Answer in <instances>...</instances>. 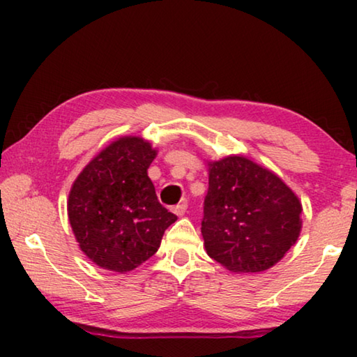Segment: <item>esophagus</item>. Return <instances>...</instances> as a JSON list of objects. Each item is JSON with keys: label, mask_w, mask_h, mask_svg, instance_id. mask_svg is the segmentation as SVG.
Returning a JSON list of instances; mask_svg holds the SVG:
<instances>
[{"label": "esophagus", "mask_w": 357, "mask_h": 357, "mask_svg": "<svg viewBox=\"0 0 357 357\" xmlns=\"http://www.w3.org/2000/svg\"><path fill=\"white\" fill-rule=\"evenodd\" d=\"M173 213L176 214L178 217H183L187 213V202H183V203H179L178 206H174Z\"/></svg>", "instance_id": "34e87169"}]
</instances>
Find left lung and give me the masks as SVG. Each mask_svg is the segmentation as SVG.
Instances as JSON below:
<instances>
[{"label":"left lung","mask_w":357,"mask_h":357,"mask_svg":"<svg viewBox=\"0 0 357 357\" xmlns=\"http://www.w3.org/2000/svg\"><path fill=\"white\" fill-rule=\"evenodd\" d=\"M208 167L202 220L208 255L233 273H261L279 263L299 238V198L277 174L244 155Z\"/></svg>","instance_id":"8db88e82"}]
</instances>
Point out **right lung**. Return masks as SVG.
Returning a JSON list of instances; mask_svg holds the SVG:
<instances>
[{"label":"right lung","mask_w":357,"mask_h":357,"mask_svg":"<svg viewBox=\"0 0 357 357\" xmlns=\"http://www.w3.org/2000/svg\"><path fill=\"white\" fill-rule=\"evenodd\" d=\"M157 151L142 137H121L72 184L68 214L82 252L100 268L128 273L157 252L178 217L157 200L148 168Z\"/></svg>","instance_id":"right-lung-1"}]
</instances>
